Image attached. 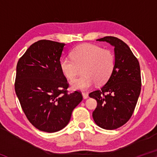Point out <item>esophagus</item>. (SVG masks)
<instances>
[{
  "mask_svg": "<svg viewBox=\"0 0 157 157\" xmlns=\"http://www.w3.org/2000/svg\"><path fill=\"white\" fill-rule=\"evenodd\" d=\"M82 96H83L84 99H87V98H89V94H87V93H85V92H82Z\"/></svg>",
  "mask_w": 157,
  "mask_h": 157,
  "instance_id": "1",
  "label": "esophagus"
}]
</instances>
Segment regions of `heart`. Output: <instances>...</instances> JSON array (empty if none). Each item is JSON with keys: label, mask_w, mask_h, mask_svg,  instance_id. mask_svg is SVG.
I'll return each instance as SVG.
<instances>
[{"label": "heart", "mask_w": 157, "mask_h": 157, "mask_svg": "<svg viewBox=\"0 0 157 157\" xmlns=\"http://www.w3.org/2000/svg\"><path fill=\"white\" fill-rule=\"evenodd\" d=\"M72 59L63 57L59 66L63 75L68 80L76 78L82 69V75L71 83V88L86 91L94 86L105 84L115 68V57L108 49L94 44H84L75 48L71 53Z\"/></svg>", "instance_id": "obj_1"}]
</instances>
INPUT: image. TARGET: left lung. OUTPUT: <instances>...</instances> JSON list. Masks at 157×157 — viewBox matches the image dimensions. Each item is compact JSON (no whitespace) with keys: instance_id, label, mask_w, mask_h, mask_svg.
<instances>
[{"instance_id":"left-lung-1","label":"left lung","mask_w":157,"mask_h":157,"mask_svg":"<svg viewBox=\"0 0 157 157\" xmlns=\"http://www.w3.org/2000/svg\"><path fill=\"white\" fill-rule=\"evenodd\" d=\"M97 41L114 47L115 68L105 85L89 94L98 103L93 118L101 128L115 129L129 120L136 107L141 89L140 65L129 47L121 39L105 36Z\"/></svg>"}]
</instances>
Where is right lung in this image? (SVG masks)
<instances>
[{
    "label": "right lung",
    "mask_w": 157,
    "mask_h": 157,
    "mask_svg": "<svg viewBox=\"0 0 157 157\" xmlns=\"http://www.w3.org/2000/svg\"><path fill=\"white\" fill-rule=\"evenodd\" d=\"M65 44L40 40L28 48L17 63L15 92L23 112L36 129L46 132L62 129L82 100L69 85L59 62Z\"/></svg>",
    "instance_id": "obj_1"
}]
</instances>
